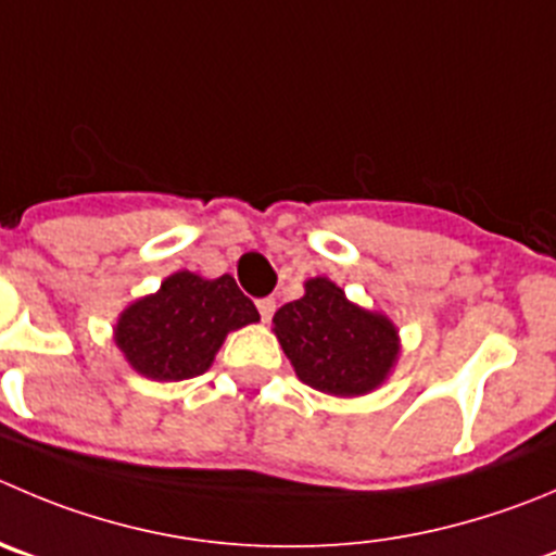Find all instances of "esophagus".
Returning a JSON list of instances; mask_svg holds the SVG:
<instances>
[{
    "instance_id": "1",
    "label": "esophagus",
    "mask_w": 556,
    "mask_h": 556,
    "mask_svg": "<svg viewBox=\"0 0 556 556\" xmlns=\"http://www.w3.org/2000/svg\"><path fill=\"white\" fill-rule=\"evenodd\" d=\"M256 308H258V316H262V321H269V319H273V314H275V300L273 298L258 300Z\"/></svg>"
}]
</instances>
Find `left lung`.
<instances>
[{"instance_id":"8db88e82","label":"left lung","mask_w":556,"mask_h":556,"mask_svg":"<svg viewBox=\"0 0 556 556\" xmlns=\"http://www.w3.org/2000/svg\"><path fill=\"white\" fill-rule=\"evenodd\" d=\"M273 332L300 382L341 399L377 390L401 352L393 321L354 305L330 278L305 281L303 298L275 311Z\"/></svg>"}]
</instances>
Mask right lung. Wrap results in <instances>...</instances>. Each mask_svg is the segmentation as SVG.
<instances>
[{
  "label": "right lung",
  "instance_id": "right-lung-1",
  "mask_svg": "<svg viewBox=\"0 0 556 556\" xmlns=\"http://www.w3.org/2000/svg\"><path fill=\"white\" fill-rule=\"evenodd\" d=\"M258 321V311L231 275L202 278L179 269L155 294L119 314L114 341L136 374L155 382H182L213 366L231 330Z\"/></svg>",
  "mask_w": 556,
  "mask_h": 556
}]
</instances>
